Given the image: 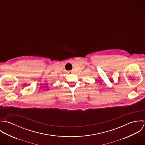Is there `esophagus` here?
Returning <instances> with one entry per match:
<instances>
[{"label":"esophagus","mask_w":145,"mask_h":145,"mask_svg":"<svg viewBox=\"0 0 145 145\" xmlns=\"http://www.w3.org/2000/svg\"><path fill=\"white\" fill-rule=\"evenodd\" d=\"M68 73H69V74H71V73H72V71H68Z\"/></svg>","instance_id":"obj_1"}]
</instances>
